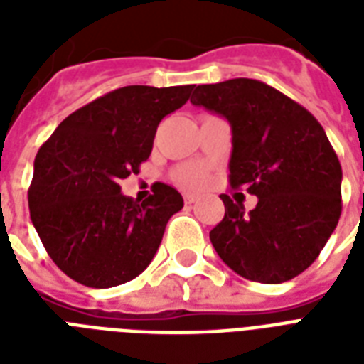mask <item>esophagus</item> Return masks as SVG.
Masks as SVG:
<instances>
[{
    "label": "esophagus",
    "mask_w": 364,
    "mask_h": 364,
    "mask_svg": "<svg viewBox=\"0 0 364 364\" xmlns=\"http://www.w3.org/2000/svg\"><path fill=\"white\" fill-rule=\"evenodd\" d=\"M196 198H198V196H196V194L187 193V194H185V204H187V205L194 204V202H196Z\"/></svg>",
    "instance_id": "34e87169"
}]
</instances>
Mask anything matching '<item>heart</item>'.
I'll return each instance as SVG.
<instances>
[{
	"label": "heart",
	"mask_w": 364,
	"mask_h": 364,
	"mask_svg": "<svg viewBox=\"0 0 364 364\" xmlns=\"http://www.w3.org/2000/svg\"><path fill=\"white\" fill-rule=\"evenodd\" d=\"M176 177L185 187H202L205 183V171L198 166H185L177 171Z\"/></svg>",
	"instance_id": "heart-1"
}]
</instances>
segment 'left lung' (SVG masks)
Here are the masks:
<instances>
[{"mask_svg": "<svg viewBox=\"0 0 364 364\" xmlns=\"http://www.w3.org/2000/svg\"><path fill=\"white\" fill-rule=\"evenodd\" d=\"M191 104L225 117L232 130L225 217L210 232L223 262L245 279L283 283L319 257L342 213V166L310 111L255 79L194 85Z\"/></svg>", "mask_w": 364, "mask_h": 364, "instance_id": "obj_1", "label": "left lung"}]
</instances>
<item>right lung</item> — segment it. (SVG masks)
Segmentation results:
<instances>
[{"label":"right lung","mask_w":364,"mask_h":364,"mask_svg":"<svg viewBox=\"0 0 364 364\" xmlns=\"http://www.w3.org/2000/svg\"><path fill=\"white\" fill-rule=\"evenodd\" d=\"M193 85L117 88L60 122L33 162L30 217L54 264L87 287L139 276L164 236L181 194L159 183L147 200L121 193L139 173L166 115L187 104Z\"/></svg>","instance_id":"right-lung-1"}]
</instances>
